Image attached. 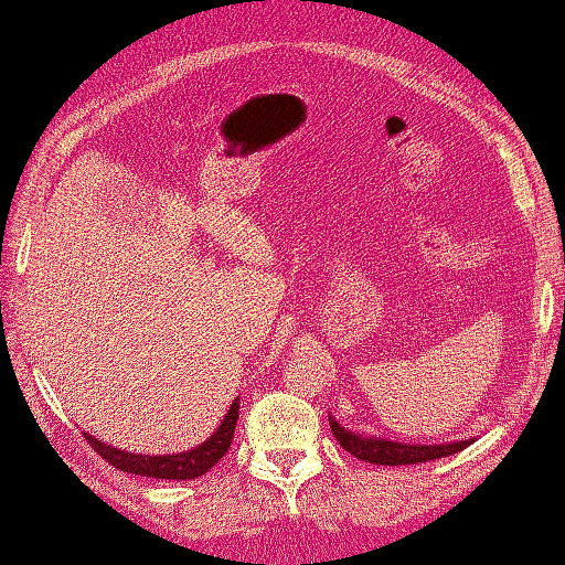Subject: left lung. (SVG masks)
<instances>
[{"label": "left lung", "mask_w": 565, "mask_h": 565, "mask_svg": "<svg viewBox=\"0 0 565 565\" xmlns=\"http://www.w3.org/2000/svg\"><path fill=\"white\" fill-rule=\"evenodd\" d=\"M330 430H333V436L338 438V444L342 448L352 452L358 460L372 462V466H416V462L452 456V452H458L472 444V438L444 446H406L384 438H362L358 434H352V430L342 428L333 416H330Z\"/></svg>", "instance_id": "obj_1"}]
</instances>
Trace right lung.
Returning <instances> with one entry per match:
<instances>
[{
  "instance_id": "add662e5",
  "label": "right lung",
  "mask_w": 565,
  "mask_h": 565,
  "mask_svg": "<svg viewBox=\"0 0 565 565\" xmlns=\"http://www.w3.org/2000/svg\"><path fill=\"white\" fill-rule=\"evenodd\" d=\"M239 416V402H232L223 424L210 436L203 446H198L188 452H175V456H135V452H125L103 444V440L85 434V440L93 446L97 456H103L109 466H115L121 472L143 475V478H159V480H193L201 478L215 462L225 456L232 436H235Z\"/></svg>"
}]
</instances>
